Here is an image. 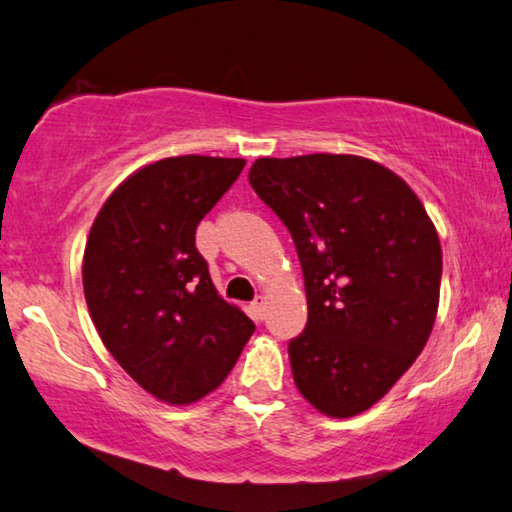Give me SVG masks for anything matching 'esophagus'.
I'll return each instance as SVG.
<instances>
[{
  "label": "esophagus",
  "mask_w": 512,
  "mask_h": 512,
  "mask_svg": "<svg viewBox=\"0 0 512 512\" xmlns=\"http://www.w3.org/2000/svg\"><path fill=\"white\" fill-rule=\"evenodd\" d=\"M250 309H253V316L255 318H262L264 311H266V298L264 296H257L253 300V305H250Z\"/></svg>",
  "instance_id": "34e87169"
}]
</instances>
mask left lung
<instances>
[{
    "mask_svg": "<svg viewBox=\"0 0 512 512\" xmlns=\"http://www.w3.org/2000/svg\"><path fill=\"white\" fill-rule=\"evenodd\" d=\"M248 178L289 228L305 275L307 327L289 343L300 395L329 418L368 411L436 323V225L397 173L361 155L259 158Z\"/></svg>",
    "mask_w": 512,
    "mask_h": 512,
    "instance_id": "8db88e82",
    "label": "left lung"
}]
</instances>
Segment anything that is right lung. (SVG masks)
<instances>
[{
  "label": "right lung",
  "instance_id": "right-lung-1",
  "mask_svg": "<svg viewBox=\"0 0 512 512\" xmlns=\"http://www.w3.org/2000/svg\"><path fill=\"white\" fill-rule=\"evenodd\" d=\"M246 160L178 155L131 173L94 219L83 253L92 323L155 400L198 402L223 384L255 323L216 291L196 228Z\"/></svg>",
  "mask_w": 512,
  "mask_h": 512
}]
</instances>
